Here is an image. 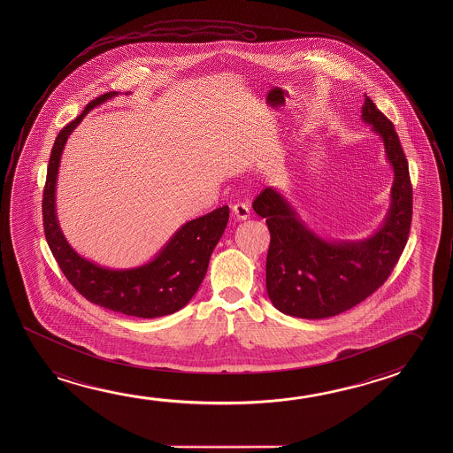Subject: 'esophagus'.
I'll return each instance as SVG.
<instances>
[{
	"label": "esophagus",
	"instance_id": "34e87169",
	"mask_svg": "<svg viewBox=\"0 0 453 453\" xmlns=\"http://www.w3.org/2000/svg\"><path fill=\"white\" fill-rule=\"evenodd\" d=\"M232 213L237 221H245L250 218V207L246 203H235L232 207Z\"/></svg>",
	"mask_w": 453,
	"mask_h": 453
}]
</instances>
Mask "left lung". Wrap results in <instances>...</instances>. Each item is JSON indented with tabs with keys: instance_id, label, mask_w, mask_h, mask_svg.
Returning a JSON list of instances; mask_svg holds the SVG:
<instances>
[{
	"instance_id": "1",
	"label": "left lung",
	"mask_w": 453,
	"mask_h": 453,
	"mask_svg": "<svg viewBox=\"0 0 453 453\" xmlns=\"http://www.w3.org/2000/svg\"><path fill=\"white\" fill-rule=\"evenodd\" d=\"M362 119L384 142L393 169L390 208L371 237L358 242L319 237L274 188H265L252 202L272 237L268 297L288 316L324 319L354 308L387 281L408 242L412 221L408 159L392 121L366 95Z\"/></svg>"
}]
</instances>
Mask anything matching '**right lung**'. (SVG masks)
<instances>
[{
  "mask_svg": "<svg viewBox=\"0 0 453 453\" xmlns=\"http://www.w3.org/2000/svg\"><path fill=\"white\" fill-rule=\"evenodd\" d=\"M117 95V91H111L93 99L55 139L42 199L45 240L67 281L88 302L127 316L151 319L179 311L194 297L207 273L210 256L223 237L229 221V207L216 208L208 215L183 224L155 259L141 267L111 270L77 254L61 232L55 208L61 153L67 137L83 117Z\"/></svg>",
  "mask_w": 453,
  "mask_h": 453,
  "instance_id": "add662e5",
  "label": "right lung"
}]
</instances>
